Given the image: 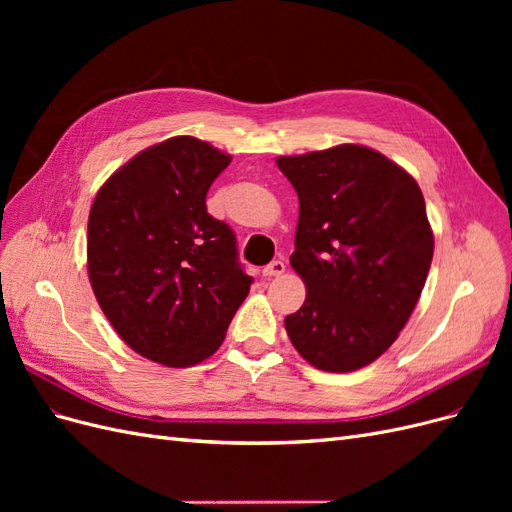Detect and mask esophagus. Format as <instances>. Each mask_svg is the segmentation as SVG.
I'll return each instance as SVG.
<instances>
[{
	"label": "esophagus",
	"mask_w": 512,
	"mask_h": 512,
	"mask_svg": "<svg viewBox=\"0 0 512 512\" xmlns=\"http://www.w3.org/2000/svg\"><path fill=\"white\" fill-rule=\"evenodd\" d=\"M284 271H286V262L284 260H273V262H269L265 269H262V275L277 277V275H282Z\"/></svg>",
	"instance_id": "obj_1"
}]
</instances>
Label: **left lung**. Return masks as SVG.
<instances>
[{
	"label": "left lung",
	"mask_w": 512,
	"mask_h": 512,
	"mask_svg": "<svg viewBox=\"0 0 512 512\" xmlns=\"http://www.w3.org/2000/svg\"><path fill=\"white\" fill-rule=\"evenodd\" d=\"M277 168L299 196L290 267L307 288L286 333L316 369H361L391 348L425 286L433 232L423 192L363 145L280 156Z\"/></svg>",
	"instance_id": "obj_1"
}]
</instances>
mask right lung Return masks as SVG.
Returning a JSON list of instances; mask_svg holds the SVG:
<instances>
[{
  "mask_svg": "<svg viewBox=\"0 0 512 512\" xmlns=\"http://www.w3.org/2000/svg\"><path fill=\"white\" fill-rule=\"evenodd\" d=\"M230 160L200 138L173 136L115 170L91 205V288L117 335L153 363L209 359L250 292L235 232L205 203Z\"/></svg>",
  "mask_w": 512,
  "mask_h": 512,
  "instance_id": "add662e5",
  "label": "right lung"
}]
</instances>
